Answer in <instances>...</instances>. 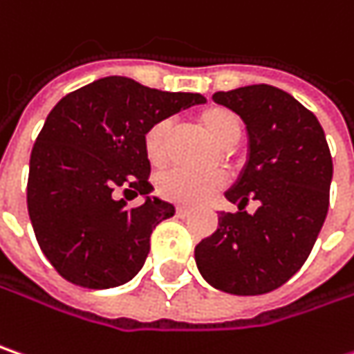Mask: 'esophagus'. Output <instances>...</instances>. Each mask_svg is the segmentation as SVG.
<instances>
[{
	"label": "esophagus",
	"mask_w": 354,
	"mask_h": 354,
	"mask_svg": "<svg viewBox=\"0 0 354 354\" xmlns=\"http://www.w3.org/2000/svg\"><path fill=\"white\" fill-rule=\"evenodd\" d=\"M190 214H192L190 208H184V206H178L176 208V216H180V218H188Z\"/></svg>",
	"instance_id": "obj_1"
}]
</instances>
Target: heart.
<instances>
[{"label": "heart", "mask_w": 354, "mask_h": 354, "mask_svg": "<svg viewBox=\"0 0 354 354\" xmlns=\"http://www.w3.org/2000/svg\"><path fill=\"white\" fill-rule=\"evenodd\" d=\"M198 126L216 146L228 148L240 136V122L234 112L210 106L198 114ZM168 136L170 122L160 120L152 124L144 134V154L152 168H162L168 158ZM226 180L220 174H188V172H168L158 178V194L182 206H202L210 202L224 188Z\"/></svg>", "instance_id": "obj_1"}]
</instances>
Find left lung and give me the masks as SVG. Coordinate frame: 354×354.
I'll return each mask as SVG.
<instances>
[{"mask_svg": "<svg viewBox=\"0 0 354 354\" xmlns=\"http://www.w3.org/2000/svg\"><path fill=\"white\" fill-rule=\"evenodd\" d=\"M246 126L248 156L220 212L218 228L194 250L210 286L254 297L282 286L308 259L328 212L333 158L317 115L274 86L257 84L212 95ZM248 199L257 210L248 215Z\"/></svg>", "mask_w": 354, "mask_h": 354, "instance_id": "obj_1", "label": "left lung"}]
</instances>
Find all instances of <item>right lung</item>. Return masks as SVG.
Listing matches in <instances>:
<instances>
[{
	"mask_svg": "<svg viewBox=\"0 0 354 354\" xmlns=\"http://www.w3.org/2000/svg\"><path fill=\"white\" fill-rule=\"evenodd\" d=\"M206 97L160 92L110 75L62 97L46 118L30 158L28 212L52 266L86 288L132 281L150 252V234L174 206L148 182L144 134ZM120 187L145 196L136 209L115 201Z\"/></svg>",
	"mask_w": 354,
	"mask_h": 354,
	"instance_id": "obj_1",
	"label": "right lung"
}]
</instances>
